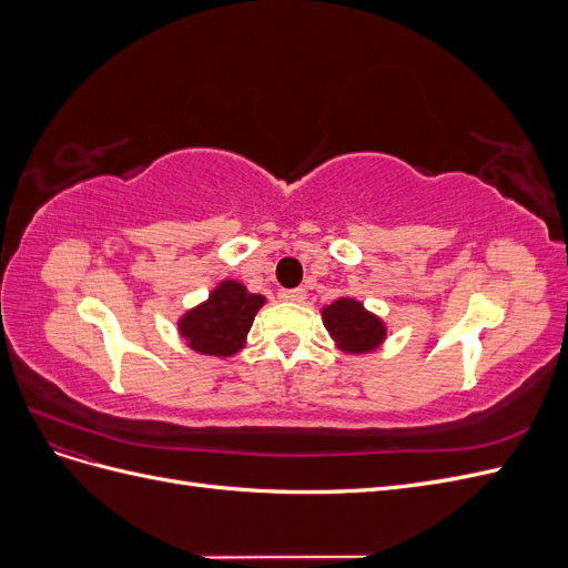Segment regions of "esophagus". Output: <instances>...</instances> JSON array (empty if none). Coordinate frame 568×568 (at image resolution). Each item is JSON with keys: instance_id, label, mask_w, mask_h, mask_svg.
<instances>
[{"instance_id": "esophagus-1", "label": "esophagus", "mask_w": 568, "mask_h": 568, "mask_svg": "<svg viewBox=\"0 0 568 568\" xmlns=\"http://www.w3.org/2000/svg\"><path fill=\"white\" fill-rule=\"evenodd\" d=\"M282 298L291 301V303H303L305 301V288H288L282 291Z\"/></svg>"}]
</instances>
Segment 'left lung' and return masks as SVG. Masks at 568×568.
<instances>
[{"mask_svg": "<svg viewBox=\"0 0 568 568\" xmlns=\"http://www.w3.org/2000/svg\"><path fill=\"white\" fill-rule=\"evenodd\" d=\"M324 326L346 353H369L386 336V326L379 317L367 313L363 303L338 298L322 311Z\"/></svg>", "mask_w": 568, "mask_h": 568, "instance_id": "left-lung-1", "label": "left lung"}]
</instances>
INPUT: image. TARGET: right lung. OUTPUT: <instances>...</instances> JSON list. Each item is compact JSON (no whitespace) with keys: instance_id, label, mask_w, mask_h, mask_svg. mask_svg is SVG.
Returning a JSON list of instances; mask_svg holds the SVG:
<instances>
[{"instance_id":"1","label":"right lung","mask_w":568,"mask_h":568,"mask_svg":"<svg viewBox=\"0 0 568 568\" xmlns=\"http://www.w3.org/2000/svg\"><path fill=\"white\" fill-rule=\"evenodd\" d=\"M263 303V296L248 294L244 284L227 280L213 291L209 301L180 320V334L201 355H234L244 348V338Z\"/></svg>"}]
</instances>
